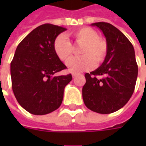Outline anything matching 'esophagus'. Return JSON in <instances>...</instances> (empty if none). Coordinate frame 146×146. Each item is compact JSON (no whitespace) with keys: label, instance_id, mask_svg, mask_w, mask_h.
<instances>
[{"label":"esophagus","instance_id":"obj_1","mask_svg":"<svg viewBox=\"0 0 146 146\" xmlns=\"http://www.w3.org/2000/svg\"><path fill=\"white\" fill-rule=\"evenodd\" d=\"M72 76H73V78H75V77L76 76V73H73V75H72Z\"/></svg>","mask_w":146,"mask_h":146}]
</instances>
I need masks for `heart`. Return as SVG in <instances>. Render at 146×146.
<instances>
[{"label": "heart", "instance_id": "1", "mask_svg": "<svg viewBox=\"0 0 146 146\" xmlns=\"http://www.w3.org/2000/svg\"><path fill=\"white\" fill-rule=\"evenodd\" d=\"M76 44L82 45L80 49L79 57L71 58L67 62V67L71 73H77L91 70L92 67L102 63L106 56L107 43L104 39L98 37V33L90 27H82L70 33ZM53 48L57 57L66 62L72 54V44L63 34H59L54 39Z\"/></svg>", "mask_w": 146, "mask_h": 146}]
</instances>
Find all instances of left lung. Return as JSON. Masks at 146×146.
Wrapping results in <instances>:
<instances>
[{"label": "left lung", "mask_w": 146, "mask_h": 146, "mask_svg": "<svg viewBox=\"0 0 146 146\" xmlns=\"http://www.w3.org/2000/svg\"><path fill=\"white\" fill-rule=\"evenodd\" d=\"M92 26L102 30L108 50L101 66L85 73L83 100L92 111L109 114L123 107L131 97L138 76V65L134 47L122 32L108 23H95Z\"/></svg>", "instance_id": "left-lung-1"}]
</instances>
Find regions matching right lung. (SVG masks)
Returning a JSON list of instances; mask_svg holds the SVG:
<instances>
[{
    "mask_svg": "<svg viewBox=\"0 0 146 146\" xmlns=\"http://www.w3.org/2000/svg\"><path fill=\"white\" fill-rule=\"evenodd\" d=\"M64 27L43 24L19 43L11 62L14 95L24 110L34 115H45L59 107L65 87L72 75L54 76L66 69L53 48L54 39Z\"/></svg>",
    "mask_w": 146,
    "mask_h": 146,
    "instance_id": "1",
    "label": "right lung"
}]
</instances>
